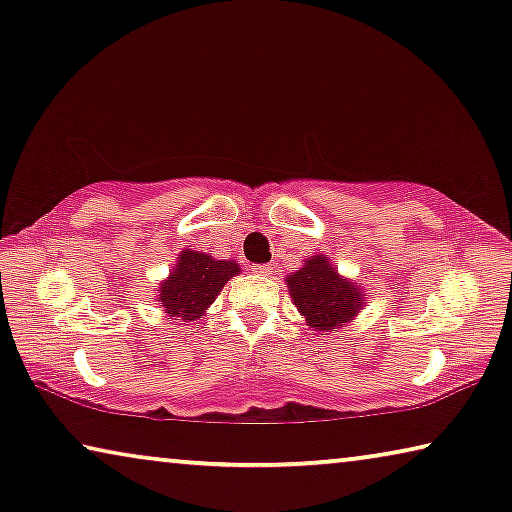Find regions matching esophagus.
I'll return each instance as SVG.
<instances>
[{"mask_svg": "<svg viewBox=\"0 0 512 512\" xmlns=\"http://www.w3.org/2000/svg\"><path fill=\"white\" fill-rule=\"evenodd\" d=\"M251 272L261 274V277H270V274H272V265H265V263H261V265H251Z\"/></svg>", "mask_w": 512, "mask_h": 512, "instance_id": "esophagus-1", "label": "esophagus"}]
</instances>
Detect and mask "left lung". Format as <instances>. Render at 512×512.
<instances>
[{
  "mask_svg": "<svg viewBox=\"0 0 512 512\" xmlns=\"http://www.w3.org/2000/svg\"><path fill=\"white\" fill-rule=\"evenodd\" d=\"M293 305L314 332H328L351 323L365 309V288L342 277L325 254L309 256L302 268L286 274Z\"/></svg>",
  "mask_w": 512,
  "mask_h": 512,
  "instance_id": "1",
  "label": "left lung"
}]
</instances>
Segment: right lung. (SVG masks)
<instances>
[{
  "label": "right lung",
  "instance_id": "1",
  "mask_svg": "<svg viewBox=\"0 0 512 512\" xmlns=\"http://www.w3.org/2000/svg\"><path fill=\"white\" fill-rule=\"evenodd\" d=\"M235 274H240V265L235 261H217L203 251L184 249L173 270L159 284L157 302L173 321L194 323L203 318L205 309L217 300L221 288Z\"/></svg>",
  "mask_w": 512,
  "mask_h": 512
}]
</instances>
